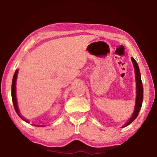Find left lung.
<instances>
[{
	"instance_id": "1",
	"label": "left lung",
	"mask_w": 157,
	"mask_h": 157,
	"mask_svg": "<svg viewBox=\"0 0 157 157\" xmlns=\"http://www.w3.org/2000/svg\"><path fill=\"white\" fill-rule=\"evenodd\" d=\"M133 65L135 69V75H136V104H135V108L134 110V113H133L131 118H129V120L127 122V123L124 124L123 127H127L129 125V124H131L135 119L136 118V117L139 115V113L140 110V108L142 107V103H143V84L141 81V78H140V70L138 66V63L136 62L134 58L131 57Z\"/></svg>"
}]
</instances>
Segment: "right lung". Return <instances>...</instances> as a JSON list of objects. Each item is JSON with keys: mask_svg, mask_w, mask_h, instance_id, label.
<instances>
[{"mask_svg": "<svg viewBox=\"0 0 157 157\" xmlns=\"http://www.w3.org/2000/svg\"><path fill=\"white\" fill-rule=\"evenodd\" d=\"M17 74H18V70L15 71V73L14 74V76H13V79H12V102H13V104H14V109L16 111V112L17 113L18 116H19L20 118L22 119V120L25 121L26 123H28V121H26V119H25L24 118H23V117L21 116V113H20V111H19V110H18V108L17 97H16V81H17ZM33 125L34 126H38V127L43 126V125H36V124H33Z\"/></svg>", "mask_w": 157, "mask_h": 157, "instance_id": "1", "label": "right lung"}]
</instances>
